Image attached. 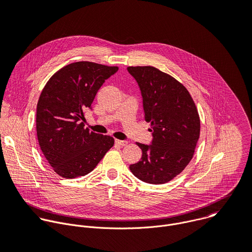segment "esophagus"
<instances>
[{
	"label": "esophagus",
	"mask_w": 252,
	"mask_h": 252,
	"mask_svg": "<svg viewBox=\"0 0 252 252\" xmlns=\"http://www.w3.org/2000/svg\"><path fill=\"white\" fill-rule=\"evenodd\" d=\"M116 143L119 146H122V147H125L127 145V141L126 140H121V139H116Z\"/></svg>",
	"instance_id": "obj_1"
}]
</instances>
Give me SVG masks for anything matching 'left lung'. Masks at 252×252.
<instances>
[{
  "mask_svg": "<svg viewBox=\"0 0 252 252\" xmlns=\"http://www.w3.org/2000/svg\"><path fill=\"white\" fill-rule=\"evenodd\" d=\"M142 95L145 119L151 123L152 145L136 142L141 159L129 166L140 181L162 185L181 173L191 160L200 133V120L187 88L158 68L128 66Z\"/></svg>",
  "mask_w": 252,
  "mask_h": 252,
  "instance_id": "8db88e82",
  "label": "left lung"
}]
</instances>
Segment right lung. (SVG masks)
I'll return each instance as SVG.
<instances>
[{"label": "right lung", "instance_id": "obj_1", "mask_svg": "<svg viewBox=\"0 0 252 252\" xmlns=\"http://www.w3.org/2000/svg\"><path fill=\"white\" fill-rule=\"evenodd\" d=\"M118 69L93 62L73 63L59 69L43 89L37 104V136L46 159L60 176L90 173L114 147V137L85 128L84 112Z\"/></svg>", "mask_w": 252, "mask_h": 252}]
</instances>
